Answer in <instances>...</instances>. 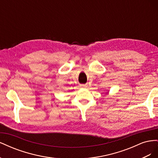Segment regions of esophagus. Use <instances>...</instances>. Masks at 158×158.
<instances>
[{
  "mask_svg": "<svg viewBox=\"0 0 158 158\" xmlns=\"http://www.w3.org/2000/svg\"><path fill=\"white\" fill-rule=\"evenodd\" d=\"M80 87H81V88H85L88 87V84H81V85H80Z\"/></svg>",
  "mask_w": 158,
  "mask_h": 158,
  "instance_id": "34e87169",
  "label": "esophagus"
}]
</instances>
